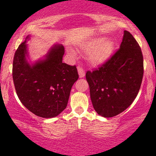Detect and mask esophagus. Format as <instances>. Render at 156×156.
<instances>
[{
    "mask_svg": "<svg viewBox=\"0 0 156 156\" xmlns=\"http://www.w3.org/2000/svg\"><path fill=\"white\" fill-rule=\"evenodd\" d=\"M78 75H79L80 78H84L85 76V72H84V69L81 67H78Z\"/></svg>",
    "mask_w": 156,
    "mask_h": 156,
    "instance_id": "obj_1",
    "label": "esophagus"
}]
</instances>
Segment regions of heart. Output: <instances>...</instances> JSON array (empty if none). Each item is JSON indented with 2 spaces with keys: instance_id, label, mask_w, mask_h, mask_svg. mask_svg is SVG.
I'll list each match as a JSON object with an SVG mask.
<instances>
[{
  "instance_id": "1",
  "label": "heart",
  "mask_w": 156,
  "mask_h": 156,
  "mask_svg": "<svg viewBox=\"0 0 156 156\" xmlns=\"http://www.w3.org/2000/svg\"><path fill=\"white\" fill-rule=\"evenodd\" d=\"M81 50L88 53V60L95 66H99L109 59L115 50V42L112 38L96 37L81 45Z\"/></svg>"
}]
</instances>
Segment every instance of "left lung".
<instances>
[{
  "label": "left lung",
  "mask_w": 156,
  "mask_h": 156,
  "mask_svg": "<svg viewBox=\"0 0 156 156\" xmlns=\"http://www.w3.org/2000/svg\"><path fill=\"white\" fill-rule=\"evenodd\" d=\"M144 76V58L131 34L124 31L119 50L86 79L91 102L97 113L105 118L120 114L137 96Z\"/></svg>",
  "instance_id": "obj_1"
}]
</instances>
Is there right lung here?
I'll return each instance as SVG.
<instances>
[{
	"label": "right lung",
	"mask_w": 156,
	"mask_h": 156,
	"mask_svg": "<svg viewBox=\"0 0 156 156\" xmlns=\"http://www.w3.org/2000/svg\"><path fill=\"white\" fill-rule=\"evenodd\" d=\"M26 37L16 51L12 79L23 106L39 117L51 119L60 114L68 104L71 89L78 80L76 66L62 62L65 50L55 44L43 58L31 62Z\"/></svg>",
	"instance_id": "add662e5"
}]
</instances>
